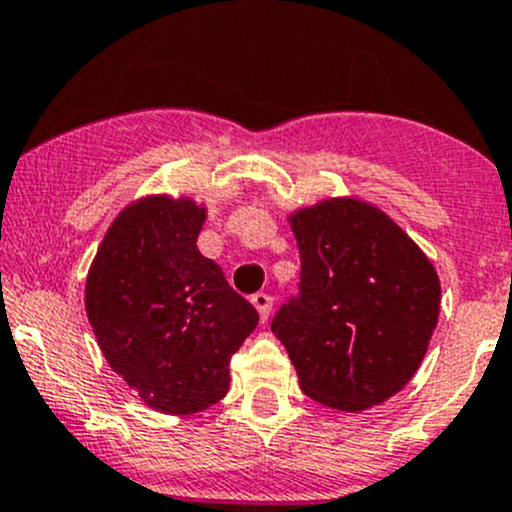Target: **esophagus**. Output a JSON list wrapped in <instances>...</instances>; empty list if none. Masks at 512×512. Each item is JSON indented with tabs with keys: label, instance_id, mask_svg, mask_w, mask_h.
<instances>
[{
	"label": "esophagus",
	"instance_id": "esophagus-1",
	"mask_svg": "<svg viewBox=\"0 0 512 512\" xmlns=\"http://www.w3.org/2000/svg\"><path fill=\"white\" fill-rule=\"evenodd\" d=\"M252 304H255L260 319L267 321V316H270V311H272V297H270V294H265V292L252 294Z\"/></svg>",
	"mask_w": 512,
	"mask_h": 512
}]
</instances>
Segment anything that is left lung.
<instances>
[{
	"label": "left lung",
	"mask_w": 512,
	"mask_h": 512,
	"mask_svg": "<svg viewBox=\"0 0 512 512\" xmlns=\"http://www.w3.org/2000/svg\"><path fill=\"white\" fill-rule=\"evenodd\" d=\"M299 292L272 319L311 400L358 412L402 390L439 319L432 262L378 208L326 201L292 215Z\"/></svg>",
	"instance_id": "obj_1"
}]
</instances>
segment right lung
Listing matches in <instances>:
<instances>
[{
    "mask_svg": "<svg viewBox=\"0 0 512 512\" xmlns=\"http://www.w3.org/2000/svg\"><path fill=\"white\" fill-rule=\"evenodd\" d=\"M206 211L191 201L144 198L112 223L85 309L102 355L154 410L191 414L223 400L230 358L260 314L198 252Z\"/></svg>",
    "mask_w": 512,
    "mask_h": 512,
    "instance_id": "right-lung-1",
    "label": "right lung"
}]
</instances>
